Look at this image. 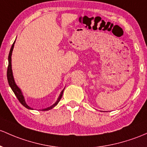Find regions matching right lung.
Here are the masks:
<instances>
[{
    "mask_svg": "<svg viewBox=\"0 0 147 147\" xmlns=\"http://www.w3.org/2000/svg\"><path fill=\"white\" fill-rule=\"evenodd\" d=\"M14 43H15V41L14 42L13 45H12V47H11L10 51H9V56H8V67H7V77L8 84H9L10 88H12V91H13L14 94H15L16 97L17 98V99L19 100V102H21V104H22L23 106H24L26 108H27V109H33V108L30 107V106H28V105H27V103L26 102L25 98H24L22 90L19 88V86H17L15 81H14L13 73H12V51H13V49H14ZM64 89H65V88H64L61 91L60 95H59L58 99L56 100L55 103H54L52 105L50 106V107H47V108H45V109H42V111H48V110H49V109L54 108L55 106L57 105V104L59 103V101H60L61 98H62Z\"/></svg>",
    "mask_w": 147,
    "mask_h": 147,
    "instance_id": "obj_1",
    "label": "right lung"
}]
</instances>
